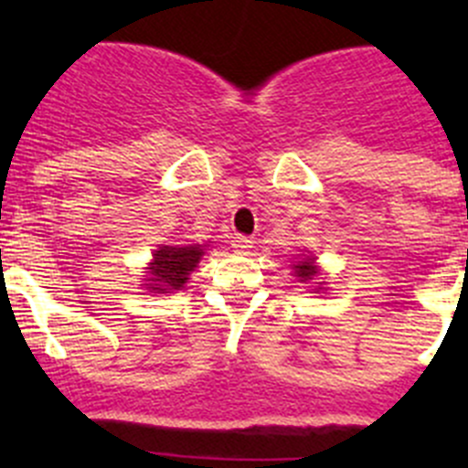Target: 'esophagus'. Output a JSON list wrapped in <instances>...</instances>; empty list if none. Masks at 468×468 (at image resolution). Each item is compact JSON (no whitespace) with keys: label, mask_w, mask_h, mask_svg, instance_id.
<instances>
[{"label":"esophagus","mask_w":468,"mask_h":468,"mask_svg":"<svg viewBox=\"0 0 468 468\" xmlns=\"http://www.w3.org/2000/svg\"><path fill=\"white\" fill-rule=\"evenodd\" d=\"M233 249L238 253H249L253 249V238H249V235H235Z\"/></svg>","instance_id":"obj_1"}]
</instances>
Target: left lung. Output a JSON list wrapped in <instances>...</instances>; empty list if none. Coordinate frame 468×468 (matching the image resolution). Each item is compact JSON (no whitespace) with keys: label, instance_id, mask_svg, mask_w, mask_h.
Wrapping results in <instances>:
<instances>
[{"label":"left lung","instance_id":"left-lung-1","mask_svg":"<svg viewBox=\"0 0 468 468\" xmlns=\"http://www.w3.org/2000/svg\"><path fill=\"white\" fill-rule=\"evenodd\" d=\"M294 269H296L294 273L301 278V281H313V276L317 273V269L313 267V258H308V261L294 264Z\"/></svg>","mask_w":468,"mask_h":468}]
</instances>
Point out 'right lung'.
Wrapping results in <instances>:
<instances>
[{
  "instance_id": "obj_1",
  "label": "right lung",
  "mask_w": 468,
  "mask_h": 468,
  "mask_svg": "<svg viewBox=\"0 0 468 468\" xmlns=\"http://www.w3.org/2000/svg\"><path fill=\"white\" fill-rule=\"evenodd\" d=\"M204 256V249L199 244L195 247H160L154 253L151 262V290L160 294H169L174 290H181L187 282V273L195 271L197 262Z\"/></svg>"
}]
</instances>
